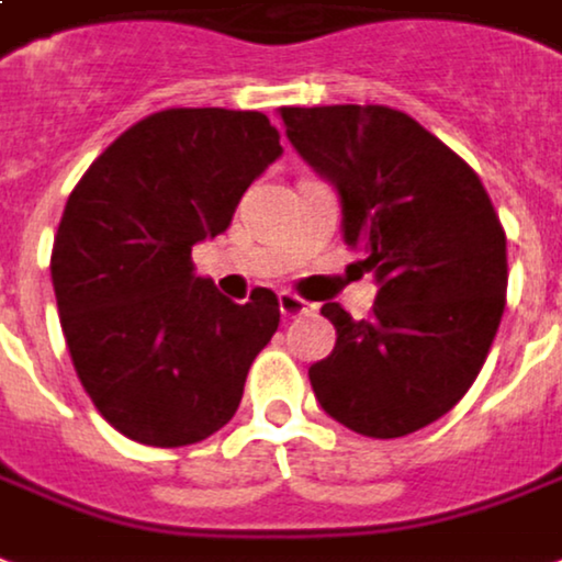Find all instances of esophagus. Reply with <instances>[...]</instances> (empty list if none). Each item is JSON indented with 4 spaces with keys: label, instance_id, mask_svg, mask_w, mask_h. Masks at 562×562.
<instances>
[{
    "label": "esophagus",
    "instance_id": "34e87169",
    "mask_svg": "<svg viewBox=\"0 0 562 562\" xmlns=\"http://www.w3.org/2000/svg\"><path fill=\"white\" fill-rule=\"evenodd\" d=\"M278 305H281V314H284L286 321H293V317H302V314H311V311H314L311 302H305V299L296 296V293H286V290L278 296Z\"/></svg>",
    "mask_w": 562,
    "mask_h": 562
}]
</instances>
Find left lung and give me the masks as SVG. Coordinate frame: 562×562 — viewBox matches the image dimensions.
Listing matches in <instances>:
<instances>
[{
	"instance_id": "1",
	"label": "left lung",
	"mask_w": 562,
	"mask_h": 562,
	"mask_svg": "<svg viewBox=\"0 0 562 562\" xmlns=\"http://www.w3.org/2000/svg\"><path fill=\"white\" fill-rule=\"evenodd\" d=\"M286 137L341 194L344 241L376 276L368 321L321 308L338 341L308 368L321 407L392 440L473 386L506 308V231L476 170L401 110L281 108Z\"/></svg>"
}]
</instances>
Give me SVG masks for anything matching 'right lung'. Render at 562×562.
Masks as SVG:
<instances>
[{
	"label": "right lung",
	"instance_id": "add662e5",
	"mask_svg": "<svg viewBox=\"0 0 562 562\" xmlns=\"http://www.w3.org/2000/svg\"><path fill=\"white\" fill-rule=\"evenodd\" d=\"M257 110L170 108L119 134L65 203L50 276L74 371L131 440L191 446L233 419L272 341L278 296L245 305L194 276L191 248L231 227L281 155Z\"/></svg>",
	"mask_w": 562,
	"mask_h": 562
}]
</instances>
